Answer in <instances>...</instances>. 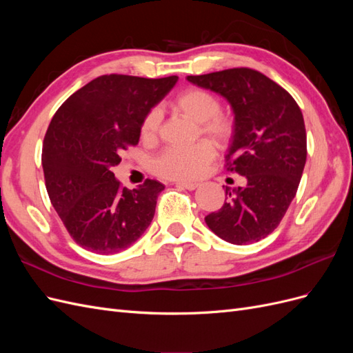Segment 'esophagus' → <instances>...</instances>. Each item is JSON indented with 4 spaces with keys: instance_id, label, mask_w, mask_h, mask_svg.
<instances>
[{
    "instance_id": "obj_1",
    "label": "esophagus",
    "mask_w": 353,
    "mask_h": 353,
    "mask_svg": "<svg viewBox=\"0 0 353 353\" xmlns=\"http://www.w3.org/2000/svg\"><path fill=\"white\" fill-rule=\"evenodd\" d=\"M176 187L179 188H185V190H196L199 187L197 183H188V181H178V183H175Z\"/></svg>"
}]
</instances>
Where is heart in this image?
<instances>
[{"label": "heart", "mask_w": 353, "mask_h": 353, "mask_svg": "<svg viewBox=\"0 0 353 353\" xmlns=\"http://www.w3.org/2000/svg\"><path fill=\"white\" fill-rule=\"evenodd\" d=\"M169 108L197 123L200 135L209 138L218 145L230 141L234 132L231 117L219 113L221 103L212 92L201 88H188L179 92L169 101ZM159 109H150L141 122V138L145 143H153L160 128ZM215 152L208 141H199L188 147H169L160 153L153 162L154 174L166 179H194L205 174Z\"/></svg>", "instance_id": "obj_1"}]
</instances>
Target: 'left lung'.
Wrapping results in <instances>:
<instances>
[{
    "label": "left lung",
    "instance_id": "1",
    "mask_svg": "<svg viewBox=\"0 0 353 353\" xmlns=\"http://www.w3.org/2000/svg\"><path fill=\"white\" fill-rule=\"evenodd\" d=\"M225 97L234 112L227 169L248 184L225 188L227 201L205 218L218 237L232 244L265 239L280 225L296 196L306 163V130L294 99L263 73L234 68L187 77Z\"/></svg>",
    "mask_w": 353,
    "mask_h": 353
}]
</instances>
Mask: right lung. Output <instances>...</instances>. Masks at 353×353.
I'll return each mask as SVG.
<instances>
[{"mask_svg":"<svg viewBox=\"0 0 353 353\" xmlns=\"http://www.w3.org/2000/svg\"><path fill=\"white\" fill-rule=\"evenodd\" d=\"M176 81L103 74L73 92L52 116L42 144L46 187L81 248L117 253L150 225L165 185L145 179L138 188H123L112 168L121 163L123 150L140 141L144 116Z\"/></svg>","mask_w":353,"mask_h":353,"instance_id":"right-lung-1","label":"right lung"}]
</instances>
